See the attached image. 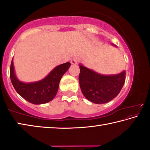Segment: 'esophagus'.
Returning a JSON list of instances; mask_svg holds the SVG:
<instances>
[{
  "label": "esophagus",
  "instance_id": "34e87169",
  "mask_svg": "<svg viewBox=\"0 0 150 150\" xmlns=\"http://www.w3.org/2000/svg\"><path fill=\"white\" fill-rule=\"evenodd\" d=\"M79 62V59L77 57H73L71 59V63L73 65H76L77 64L78 62Z\"/></svg>",
  "mask_w": 150,
  "mask_h": 150
}]
</instances>
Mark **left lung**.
<instances>
[{
  "label": "left lung",
  "instance_id": "left-lung-1",
  "mask_svg": "<svg viewBox=\"0 0 150 150\" xmlns=\"http://www.w3.org/2000/svg\"><path fill=\"white\" fill-rule=\"evenodd\" d=\"M79 84L85 98L95 104H104L117 96L125 82L126 72L103 75L79 65Z\"/></svg>",
  "mask_w": 150,
  "mask_h": 150
}]
</instances>
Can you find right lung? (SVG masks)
<instances>
[{"label": "right lung", "mask_w": 150, "mask_h": 150, "mask_svg": "<svg viewBox=\"0 0 150 150\" xmlns=\"http://www.w3.org/2000/svg\"><path fill=\"white\" fill-rule=\"evenodd\" d=\"M70 65L69 62L61 64L54 68L44 79L38 82L25 83L16 78L12 60L10 77L15 90L25 100L34 105L45 104L54 99L58 91L61 79Z\"/></svg>", "instance_id": "1"}]
</instances>
